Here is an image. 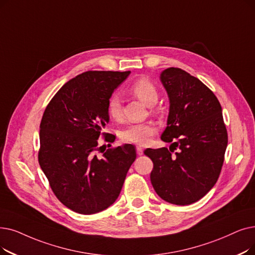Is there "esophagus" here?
<instances>
[{
  "mask_svg": "<svg viewBox=\"0 0 255 255\" xmlns=\"http://www.w3.org/2000/svg\"><path fill=\"white\" fill-rule=\"evenodd\" d=\"M136 153H137V155H142V153H143L142 148L141 147H136Z\"/></svg>",
  "mask_w": 255,
  "mask_h": 255,
  "instance_id": "obj_1",
  "label": "esophagus"
}]
</instances>
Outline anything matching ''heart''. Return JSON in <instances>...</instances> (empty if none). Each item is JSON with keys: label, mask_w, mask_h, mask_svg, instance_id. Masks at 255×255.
<instances>
[{"label": "heart", "mask_w": 255, "mask_h": 255, "mask_svg": "<svg viewBox=\"0 0 255 255\" xmlns=\"http://www.w3.org/2000/svg\"><path fill=\"white\" fill-rule=\"evenodd\" d=\"M130 92L148 106L156 104L158 100L157 88L147 78L136 79L130 85ZM107 113L113 120L120 122L123 119L121 99L117 94L110 96L107 102ZM157 125L154 122L128 124L120 130V138L124 142L146 145L157 132Z\"/></svg>", "instance_id": "heart-1"}]
</instances>
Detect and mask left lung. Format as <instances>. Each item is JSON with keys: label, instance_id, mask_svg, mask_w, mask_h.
<instances>
[{"label": "left lung", "instance_id": "8db88e82", "mask_svg": "<svg viewBox=\"0 0 255 255\" xmlns=\"http://www.w3.org/2000/svg\"><path fill=\"white\" fill-rule=\"evenodd\" d=\"M160 80L170 99L168 126L161 134L168 148L143 151L153 161L150 178L157 195L172 204L189 205L216 184L228 142L222 107L196 77L169 68ZM171 147L179 149L174 155Z\"/></svg>", "mask_w": 255, "mask_h": 255}]
</instances>
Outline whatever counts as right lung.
<instances>
[{"label":"right lung","instance_id":"add662e5","mask_svg":"<svg viewBox=\"0 0 255 255\" xmlns=\"http://www.w3.org/2000/svg\"><path fill=\"white\" fill-rule=\"evenodd\" d=\"M130 71H87L66 82L47 105L40 122L38 162L58 200L82 215L106 209L119 197L136 158L130 143L112 147L105 133L107 102ZM109 142L105 151L97 138Z\"/></svg>","mask_w":255,"mask_h":255}]
</instances>
